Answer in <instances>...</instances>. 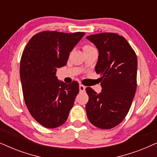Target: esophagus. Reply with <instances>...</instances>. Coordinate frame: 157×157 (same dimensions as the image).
Here are the masks:
<instances>
[{"mask_svg":"<svg viewBox=\"0 0 157 157\" xmlns=\"http://www.w3.org/2000/svg\"><path fill=\"white\" fill-rule=\"evenodd\" d=\"M85 90H86V87L84 86H83L81 84L79 85V91H80L81 92H84Z\"/></svg>","mask_w":157,"mask_h":157,"instance_id":"esophagus-1","label":"esophagus"}]
</instances>
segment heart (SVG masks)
Returning <instances> with one entry per match:
<instances>
[{
    "instance_id": "1",
    "label": "heart",
    "mask_w": 157,
    "mask_h": 157,
    "mask_svg": "<svg viewBox=\"0 0 157 157\" xmlns=\"http://www.w3.org/2000/svg\"><path fill=\"white\" fill-rule=\"evenodd\" d=\"M91 48H93V46H90V45H85V46H83V50L85 51V50H86V49H89Z\"/></svg>"
}]
</instances>
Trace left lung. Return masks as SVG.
Segmentation results:
<instances>
[{"instance_id": "left-lung-1", "label": "left lung", "mask_w": 157, "mask_h": 157, "mask_svg": "<svg viewBox=\"0 0 157 157\" xmlns=\"http://www.w3.org/2000/svg\"><path fill=\"white\" fill-rule=\"evenodd\" d=\"M96 46L98 59L95 70L101 75V92L86 89V105L89 121L96 127L110 129L124 119L132 106L136 90L137 57L123 36L101 33L87 36Z\"/></svg>"}]
</instances>
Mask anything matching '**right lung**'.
Here are the masks:
<instances>
[{
	"mask_svg": "<svg viewBox=\"0 0 157 157\" xmlns=\"http://www.w3.org/2000/svg\"><path fill=\"white\" fill-rule=\"evenodd\" d=\"M85 35L45 31L36 33L21 56L20 76L24 101L30 113L48 128L65 123L79 91L76 81L58 80L56 68L66 66L71 51Z\"/></svg>",
	"mask_w": 157,
	"mask_h": 157,
	"instance_id": "right-lung-1",
	"label": "right lung"
}]
</instances>
